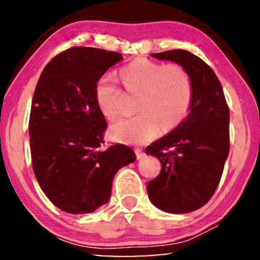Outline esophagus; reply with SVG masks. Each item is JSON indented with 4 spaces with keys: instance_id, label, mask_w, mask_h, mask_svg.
I'll use <instances>...</instances> for the list:
<instances>
[{
    "instance_id": "34e87169",
    "label": "esophagus",
    "mask_w": 260,
    "mask_h": 260,
    "mask_svg": "<svg viewBox=\"0 0 260 260\" xmlns=\"http://www.w3.org/2000/svg\"><path fill=\"white\" fill-rule=\"evenodd\" d=\"M135 155H136V158H138V159H140V158L144 157V155H146V153H144V151L142 150V149L136 148L135 149Z\"/></svg>"
}]
</instances>
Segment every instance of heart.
Masks as SVG:
<instances>
[{
	"instance_id": "obj_1",
	"label": "heart",
	"mask_w": 260,
	"mask_h": 260,
	"mask_svg": "<svg viewBox=\"0 0 260 260\" xmlns=\"http://www.w3.org/2000/svg\"><path fill=\"white\" fill-rule=\"evenodd\" d=\"M122 86L129 94L139 95L134 117L114 122L110 128L113 140L142 144L161 129L177 127L190 111L193 87L189 73L181 65L138 58L120 70ZM120 88L112 76L101 77L95 86L96 104L109 120L118 117Z\"/></svg>"
}]
</instances>
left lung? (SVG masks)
Returning <instances> with one entry per match:
<instances>
[{
  "label": "left lung",
  "instance_id": "8db88e82",
  "mask_svg": "<svg viewBox=\"0 0 260 260\" xmlns=\"http://www.w3.org/2000/svg\"><path fill=\"white\" fill-rule=\"evenodd\" d=\"M181 65L193 87L190 112L146 153L161 170L147 184L152 204L169 213H188L210 201L221 179L230 152V109L219 79L200 57L182 49L151 54Z\"/></svg>",
  "mask_w": 260,
  "mask_h": 260
}]
</instances>
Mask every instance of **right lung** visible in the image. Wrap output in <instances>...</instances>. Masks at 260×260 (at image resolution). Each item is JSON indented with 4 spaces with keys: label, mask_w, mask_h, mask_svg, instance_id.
Instances as JSON below:
<instances>
[{
    "label": "right lung",
    "mask_w": 260,
    "mask_h": 260,
    "mask_svg": "<svg viewBox=\"0 0 260 260\" xmlns=\"http://www.w3.org/2000/svg\"><path fill=\"white\" fill-rule=\"evenodd\" d=\"M121 59L119 52L69 48L46 65L35 87L28 122L32 167L46 196L68 213H90L107 203L114 174L135 160L125 144L100 149L108 125L95 86Z\"/></svg>",
    "instance_id": "right-lung-1"
}]
</instances>
